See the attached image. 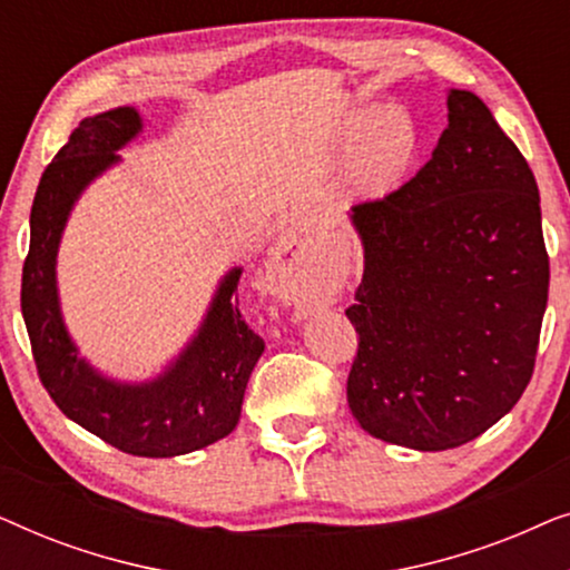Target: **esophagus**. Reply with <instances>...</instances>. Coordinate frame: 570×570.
<instances>
[{"instance_id": "esophagus-1", "label": "esophagus", "mask_w": 570, "mask_h": 570, "mask_svg": "<svg viewBox=\"0 0 570 570\" xmlns=\"http://www.w3.org/2000/svg\"><path fill=\"white\" fill-rule=\"evenodd\" d=\"M267 279L272 293L279 301H285L287 306L295 308L311 306L318 298V285H322L316 269L311 267L306 246L301 244V238L295 233L279 236L275 259L267 267Z\"/></svg>"}]
</instances>
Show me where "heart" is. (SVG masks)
I'll use <instances>...</instances> for the list:
<instances>
[{"instance_id":"heart-1","label":"heart","mask_w":570,"mask_h":570,"mask_svg":"<svg viewBox=\"0 0 570 570\" xmlns=\"http://www.w3.org/2000/svg\"><path fill=\"white\" fill-rule=\"evenodd\" d=\"M355 145L350 181L363 197H381L407 176L417 155V129L407 114L365 108L347 124V145Z\"/></svg>"}]
</instances>
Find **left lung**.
<instances>
[{
  "instance_id": "left-lung-1",
  "label": "left lung",
  "mask_w": 570,
  "mask_h": 570,
  "mask_svg": "<svg viewBox=\"0 0 570 570\" xmlns=\"http://www.w3.org/2000/svg\"><path fill=\"white\" fill-rule=\"evenodd\" d=\"M431 160L350 209L363 283L347 404L365 433L415 451L470 443L532 379L550 262L540 191L519 147L470 90H449Z\"/></svg>"
}]
</instances>
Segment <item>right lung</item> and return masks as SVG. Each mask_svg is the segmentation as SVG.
<instances>
[{
  "label": "right lung",
  "instance_id": "add662e5",
  "mask_svg": "<svg viewBox=\"0 0 570 570\" xmlns=\"http://www.w3.org/2000/svg\"><path fill=\"white\" fill-rule=\"evenodd\" d=\"M142 131L137 108L119 106L80 121L38 184L20 306L46 392L69 420L124 454L181 456L220 441L238 425L244 392L264 353L236 306L244 267L225 272L199 330L147 381H119L90 365L61 316L57 254L75 202L119 166L121 147Z\"/></svg>",
  "mask_w": 570,
  "mask_h": 570
}]
</instances>
